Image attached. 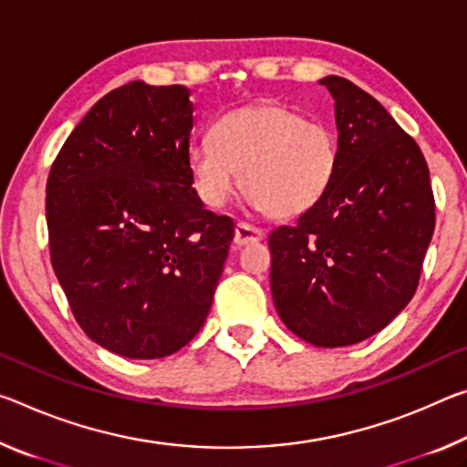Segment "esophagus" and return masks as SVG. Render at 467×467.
<instances>
[{
    "label": "esophagus",
    "instance_id": "1",
    "mask_svg": "<svg viewBox=\"0 0 467 467\" xmlns=\"http://www.w3.org/2000/svg\"><path fill=\"white\" fill-rule=\"evenodd\" d=\"M264 239V233L260 228L247 224V222H239V224L234 226V243L236 245H249V243H257Z\"/></svg>",
    "mask_w": 467,
    "mask_h": 467
}]
</instances>
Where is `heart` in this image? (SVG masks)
I'll return each instance as SVG.
<instances>
[{"instance_id":"heart-1","label":"heart","mask_w":467,"mask_h":467,"mask_svg":"<svg viewBox=\"0 0 467 467\" xmlns=\"http://www.w3.org/2000/svg\"><path fill=\"white\" fill-rule=\"evenodd\" d=\"M187 168L207 207L224 205L241 179L247 202L274 218H297L322 202L338 170V139L276 101L220 116L212 139L195 140Z\"/></svg>"}]
</instances>
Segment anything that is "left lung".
I'll list each match as a JSON object with an SVG mask.
<instances>
[{
    "instance_id": "obj_1",
    "label": "left lung",
    "mask_w": 467,
    "mask_h": 467,
    "mask_svg": "<svg viewBox=\"0 0 467 467\" xmlns=\"http://www.w3.org/2000/svg\"><path fill=\"white\" fill-rule=\"evenodd\" d=\"M335 99L338 170L322 202L270 233V286L286 328L316 347L380 332L420 283L434 233L420 147L364 88L320 80Z\"/></svg>"
}]
</instances>
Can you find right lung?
<instances>
[{"label":"right lung","mask_w":467,"mask_h":467,"mask_svg":"<svg viewBox=\"0 0 467 467\" xmlns=\"http://www.w3.org/2000/svg\"><path fill=\"white\" fill-rule=\"evenodd\" d=\"M191 91L132 80L88 109L47 179L51 265L103 349L155 359L210 314L234 224L191 184Z\"/></svg>","instance_id":"right-lung-1"}]
</instances>
